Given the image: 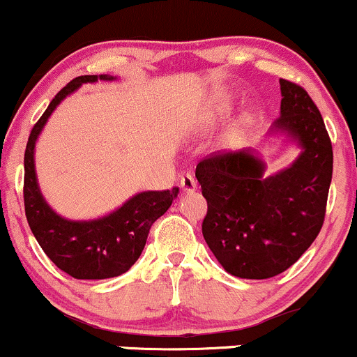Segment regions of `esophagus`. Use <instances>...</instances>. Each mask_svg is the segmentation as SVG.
<instances>
[{
    "label": "esophagus",
    "instance_id": "obj_1",
    "mask_svg": "<svg viewBox=\"0 0 357 357\" xmlns=\"http://www.w3.org/2000/svg\"><path fill=\"white\" fill-rule=\"evenodd\" d=\"M181 188H183V191H186V192L195 191L196 190V179L192 178L190 173L183 174L181 176Z\"/></svg>",
    "mask_w": 357,
    "mask_h": 357
}]
</instances>
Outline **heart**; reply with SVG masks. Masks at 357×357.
<instances>
[{
  "instance_id": "b5f03b06",
  "label": "heart",
  "mask_w": 357,
  "mask_h": 357,
  "mask_svg": "<svg viewBox=\"0 0 357 357\" xmlns=\"http://www.w3.org/2000/svg\"><path fill=\"white\" fill-rule=\"evenodd\" d=\"M218 110H227V105H225V104H221V105H218Z\"/></svg>"
}]
</instances>
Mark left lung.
Segmentation results:
<instances>
[{"label":"left lung","instance_id":"8db88e82","mask_svg":"<svg viewBox=\"0 0 357 357\" xmlns=\"http://www.w3.org/2000/svg\"><path fill=\"white\" fill-rule=\"evenodd\" d=\"M280 117L270 132H285L302 153L287 169L264 176L253 151L218 153L199 161L208 211L203 236L231 275L275 277L312 245L326 218L333 179V144L317 105L301 85L280 79Z\"/></svg>","mask_w":357,"mask_h":357}]
</instances>
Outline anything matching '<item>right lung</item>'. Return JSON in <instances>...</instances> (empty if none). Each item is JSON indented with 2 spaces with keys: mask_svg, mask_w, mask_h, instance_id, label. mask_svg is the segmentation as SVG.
<instances>
[{
  "mask_svg": "<svg viewBox=\"0 0 357 357\" xmlns=\"http://www.w3.org/2000/svg\"><path fill=\"white\" fill-rule=\"evenodd\" d=\"M114 80L109 75H82L68 82L31 129L24 151L23 199L28 225L47 257L65 273L80 280H102L126 273L141 257L151 227L171 206L179 190L144 191L99 220L61 218L40 192L35 173V142L56 105L82 84Z\"/></svg>",
  "mask_w": 357,
  "mask_h": 357,
  "instance_id": "obj_1",
  "label": "right lung"
}]
</instances>
